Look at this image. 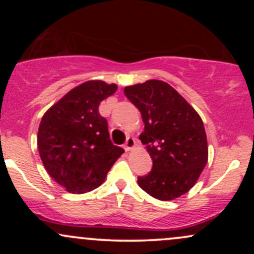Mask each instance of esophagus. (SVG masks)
I'll list each match as a JSON object with an SVG mask.
<instances>
[{"label": "esophagus", "instance_id": "1", "mask_svg": "<svg viewBox=\"0 0 254 254\" xmlns=\"http://www.w3.org/2000/svg\"><path fill=\"white\" fill-rule=\"evenodd\" d=\"M135 145H136L135 138H133V137H127V142H125V144H124V149L127 151H130L135 148Z\"/></svg>", "mask_w": 254, "mask_h": 254}]
</instances>
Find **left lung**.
I'll use <instances>...</instances> for the list:
<instances>
[{
  "label": "left lung",
  "instance_id": "1",
  "mask_svg": "<svg viewBox=\"0 0 254 254\" xmlns=\"http://www.w3.org/2000/svg\"><path fill=\"white\" fill-rule=\"evenodd\" d=\"M142 115L139 135L153 160V170L138 177L139 188L160 200H173L189 192L208 162V141L197 111L173 87L148 80L124 88Z\"/></svg>",
  "mask_w": 254,
  "mask_h": 254
}]
</instances>
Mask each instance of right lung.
<instances>
[{
  "mask_svg": "<svg viewBox=\"0 0 254 254\" xmlns=\"http://www.w3.org/2000/svg\"><path fill=\"white\" fill-rule=\"evenodd\" d=\"M118 86L90 80L69 90L44 113L38 149L44 167L70 193H86L104 183L124 149L113 145L99 105Z\"/></svg>",
  "mask_w": 254,
  "mask_h": 254,
  "instance_id": "add662e5",
  "label": "right lung"
}]
</instances>
